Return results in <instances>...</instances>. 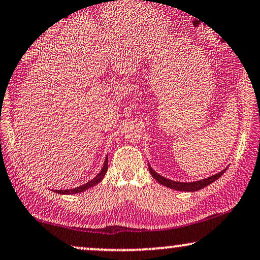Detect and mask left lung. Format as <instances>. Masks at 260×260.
<instances>
[{
    "label": "left lung",
    "instance_id": "left-lung-1",
    "mask_svg": "<svg viewBox=\"0 0 260 260\" xmlns=\"http://www.w3.org/2000/svg\"><path fill=\"white\" fill-rule=\"evenodd\" d=\"M149 172H150L151 177H153L154 179L157 181V183H160L161 185H164V186H167V187L173 188V190H178V191L193 192V191L201 190V188H203L205 186H208V185H210V184L214 183L215 180H217L218 178H220L221 175L224 173L225 170L221 171L220 173H217V174L211 175V177L205 178V179H203V180L191 181V183H179V181H174V180L166 179V178H165V177H161L160 174H157L156 172H155L150 166H149Z\"/></svg>",
    "mask_w": 260,
    "mask_h": 260
}]
</instances>
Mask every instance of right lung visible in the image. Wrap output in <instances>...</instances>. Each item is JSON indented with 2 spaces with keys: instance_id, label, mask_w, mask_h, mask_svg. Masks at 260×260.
<instances>
[{
  "instance_id": "1",
  "label": "right lung",
  "mask_w": 260,
  "mask_h": 260,
  "mask_svg": "<svg viewBox=\"0 0 260 260\" xmlns=\"http://www.w3.org/2000/svg\"><path fill=\"white\" fill-rule=\"evenodd\" d=\"M107 161H109V159H107V157H106L105 162H104L103 170L100 171V173L98 174L95 178H93V179L90 180V181H88V183L81 185V186H79V187L70 188V190H56V192H57V193H60V194H74V193H80V192H83V191L88 190L89 187H92V186H94V185H96L98 183H99V181L103 180L104 177H105V174H106V172H107V168H109V162H107Z\"/></svg>"
}]
</instances>
